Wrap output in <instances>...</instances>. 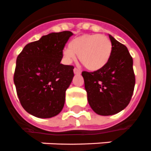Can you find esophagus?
I'll list each match as a JSON object with an SVG mask.
<instances>
[{"instance_id":"obj_1","label":"esophagus","mask_w":151,"mask_h":151,"mask_svg":"<svg viewBox=\"0 0 151 151\" xmlns=\"http://www.w3.org/2000/svg\"><path fill=\"white\" fill-rule=\"evenodd\" d=\"M81 73V71L79 69H78V68H74V74L75 75H79Z\"/></svg>"}]
</instances>
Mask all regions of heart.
Listing matches in <instances>:
<instances>
[{"instance_id":"heart-1","label":"heart","mask_w":151,"mask_h":151,"mask_svg":"<svg viewBox=\"0 0 151 151\" xmlns=\"http://www.w3.org/2000/svg\"><path fill=\"white\" fill-rule=\"evenodd\" d=\"M112 53V44L108 37L100 34H84L71 40L63 50L67 62L79 55V61L92 72L102 69L108 65Z\"/></svg>"}]
</instances>
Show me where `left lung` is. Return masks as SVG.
Listing matches in <instances>:
<instances>
[{
    "instance_id": "left-lung-1",
    "label": "left lung",
    "mask_w": 151,
    "mask_h": 151,
    "mask_svg": "<svg viewBox=\"0 0 151 151\" xmlns=\"http://www.w3.org/2000/svg\"><path fill=\"white\" fill-rule=\"evenodd\" d=\"M112 53L108 65L96 72H83L90 108L100 115H113L125 109L135 86L133 61L127 47L109 35Z\"/></svg>"
}]
</instances>
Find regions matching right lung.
Instances as JSON below:
<instances>
[{"instance_id":"1","label":"right lung","mask_w":151,"mask_h":151,"mask_svg":"<svg viewBox=\"0 0 151 151\" xmlns=\"http://www.w3.org/2000/svg\"><path fill=\"white\" fill-rule=\"evenodd\" d=\"M72 35L63 31L43 36L25 46L17 58L14 83L20 103L29 114L49 119L63 109L74 67L61 61L64 47Z\"/></svg>"}]
</instances>
